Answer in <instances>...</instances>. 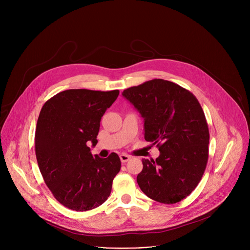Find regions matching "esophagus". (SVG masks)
Returning <instances> with one entry per match:
<instances>
[{
    "mask_svg": "<svg viewBox=\"0 0 250 250\" xmlns=\"http://www.w3.org/2000/svg\"><path fill=\"white\" fill-rule=\"evenodd\" d=\"M120 158H121V161H122L123 163H125V162H127V161L130 159V156H129V155H126V154H121V155H120Z\"/></svg>",
    "mask_w": 250,
    "mask_h": 250,
    "instance_id": "34e87169",
    "label": "esophagus"
}]
</instances>
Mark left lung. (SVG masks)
Segmentation results:
<instances>
[{"label":"left lung","mask_w":250,"mask_h":250,"mask_svg":"<svg viewBox=\"0 0 250 250\" xmlns=\"http://www.w3.org/2000/svg\"><path fill=\"white\" fill-rule=\"evenodd\" d=\"M123 96L145 119L146 140L160 151L155 160L142 159L139 188L159 203L182 201L201 181L208 158V127L199 101L163 79L130 87Z\"/></svg>","instance_id":"left-lung-1"}]
</instances>
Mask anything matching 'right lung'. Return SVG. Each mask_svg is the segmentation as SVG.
<instances>
[{
	"label": "right lung",
	"instance_id": "1",
	"mask_svg": "<svg viewBox=\"0 0 250 250\" xmlns=\"http://www.w3.org/2000/svg\"><path fill=\"white\" fill-rule=\"evenodd\" d=\"M119 94L66 90L46 101L41 111L35 130L38 164L54 198L70 209H93L111 194L121 159L115 152L94 157L88 145H97L101 119Z\"/></svg>",
	"mask_w": 250,
	"mask_h": 250
}]
</instances>
